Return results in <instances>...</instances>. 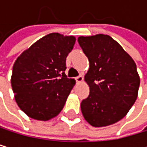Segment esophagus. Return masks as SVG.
Segmentation results:
<instances>
[{"label":"esophagus","instance_id":"esophagus-1","mask_svg":"<svg viewBox=\"0 0 147 147\" xmlns=\"http://www.w3.org/2000/svg\"><path fill=\"white\" fill-rule=\"evenodd\" d=\"M75 79H76L77 83H81V82H83L84 78H83V76H82V75H80V76H78V77L75 78Z\"/></svg>","mask_w":147,"mask_h":147}]
</instances>
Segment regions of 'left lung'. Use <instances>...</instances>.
<instances>
[{"label": "left lung", "mask_w": 147, "mask_h": 147, "mask_svg": "<svg viewBox=\"0 0 147 147\" xmlns=\"http://www.w3.org/2000/svg\"><path fill=\"white\" fill-rule=\"evenodd\" d=\"M89 60L84 81L89 96L81 102L86 121L93 127H105L120 121L135 103L140 78L133 59L109 35L78 38Z\"/></svg>", "instance_id": "obj_1"}]
</instances>
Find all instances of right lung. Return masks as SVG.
Returning a JSON list of instances; mask_svg holds the SVG:
<instances>
[{
	"label": "right lung",
	"mask_w": 147,
	"mask_h": 147,
	"mask_svg": "<svg viewBox=\"0 0 147 147\" xmlns=\"http://www.w3.org/2000/svg\"><path fill=\"white\" fill-rule=\"evenodd\" d=\"M76 42L74 36L58 32L39 38L18 57L11 86L15 100L28 116L48 121L60 114L76 84L65 74L66 57Z\"/></svg>",
	"instance_id": "right-lung-1"
}]
</instances>
